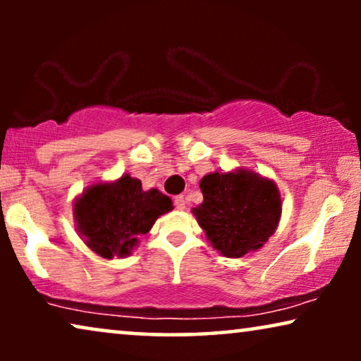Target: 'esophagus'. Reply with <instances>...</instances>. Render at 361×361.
<instances>
[{"mask_svg":"<svg viewBox=\"0 0 361 361\" xmlns=\"http://www.w3.org/2000/svg\"><path fill=\"white\" fill-rule=\"evenodd\" d=\"M174 205H176L177 210H185V207H187L185 197L184 195H177L174 199Z\"/></svg>","mask_w":361,"mask_h":361,"instance_id":"1","label":"esophagus"}]
</instances>
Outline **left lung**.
<instances>
[{"label":"left lung","mask_w":361,"mask_h":361,"mask_svg":"<svg viewBox=\"0 0 361 361\" xmlns=\"http://www.w3.org/2000/svg\"><path fill=\"white\" fill-rule=\"evenodd\" d=\"M204 202L192 209L210 245L226 258H241L263 246L283 212L274 180L240 169L202 177Z\"/></svg>","instance_id":"8db88e82"}]
</instances>
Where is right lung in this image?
I'll list each match as a JSON object with an SVG mask.
<instances>
[{
	"label": "right lung",
	"mask_w": 361,
	"mask_h": 361,
	"mask_svg": "<svg viewBox=\"0 0 361 361\" xmlns=\"http://www.w3.org/2000/svg\"><path fill=\"white\" fill-rule=\"evenodd\" d=\"M172 209L169 197L157 189L145 190L140 179L123 174L116 180L88 185L73 202V220L92 251L105 259L126 258L140 236Z\"/></svg>",
	"instance_id": "obj_1"
}]
</instances>
